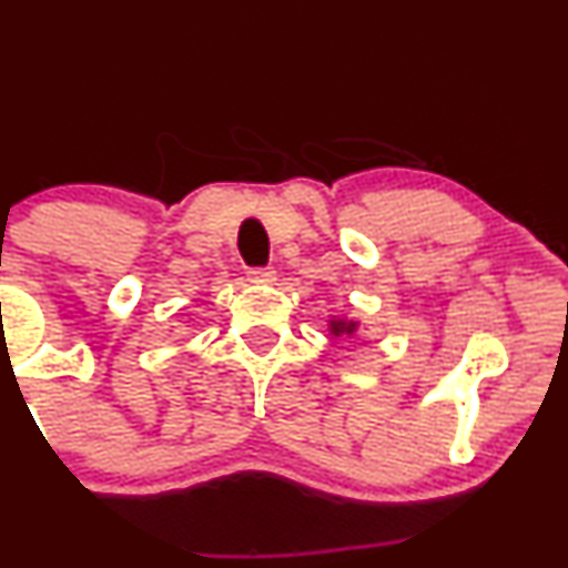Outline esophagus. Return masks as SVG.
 <instances>
[{
	"label": "esophagus",
	"instance_id": "34e87169",
	"mask_svg": "<svg viewBox=\"0 0 568 568\" xmlns=\"http://www.w3.org/2000/svg\"><path fill=\"white\" fill-rule=\"evenodd\" d=\"M247 280L251 283H275L277 272L272 266H253V270H247Z\"/></svg>",
	"mask_w": 568,
	"mask_h": 568
}]
</instances>
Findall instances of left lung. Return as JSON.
<instances>
[{"instance_id":"left-lung-1","label":"left lung","mask_w":568,"mask_h":568,"mask_svg":"<svg viewBox=\"0 0 568 568\" xmlns=\"http://www.w3.org/2000/svg\"><path fill=\"white\" fill-rule=\"evenodd\" d=\"M355 328H357V323H352V321H331V334H355Z\"/></svg>"}]
</instances>
